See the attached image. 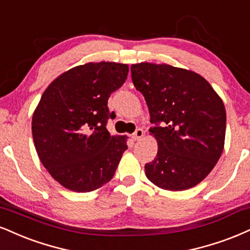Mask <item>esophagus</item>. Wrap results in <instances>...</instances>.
Instances as JSON below:
<instances>
[{
  "instance_id": "1",
  "label": "esophagus",
  "mask_w": 250,
  "mask_h": 250,
  "mask_svg": "<svg viewBox=\"0 0 250 250\" xmlns=\"http://www.w3.org/2000/svg\"><path fill=\"white\" fill-rule=\"evenodd\" d=\"M143 135H144V131H143V129H141V128H138V129H136V131H135V133L133 134V140L134 141H138V140H141V138L143 137Z\"/></svg>"
}]
</instances>
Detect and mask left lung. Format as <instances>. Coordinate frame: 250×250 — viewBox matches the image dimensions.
<instances>
[{
	"instance_id": "1",
	"label": "left lung",
	"mask_w": 250,
	"mask_h": 250,
	"mask_svg": "<svg viewBox=\"0 0 250 250\" xmlns=\"http://www.w3.org/2000/svg\"><path fill=\"white\" fill-rule=\"evenodd\" d=\"M131 79L156 125L149 131L158 151L144 167L146 178L169 191L199 184L224 150L226 109L221 98L200 74L167 64H133Z\"/></svg>"
}]
</instances>
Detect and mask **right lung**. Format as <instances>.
<instances>
[{
    "mask_svg": "<svg viewBox=\"0 0 250 250\" xmlns=\"http://www.w3.org/2000/svg\"><path fill=\"white\" fill-rule=\"evenodd\" d=\"M127 64L87 62L64 72L45 89L32 115L38 157L60 185L91 192L113 178L128 149L127 136L106 125L108 98L127 79Z\"/></svg>",
    "mask_w": 250,
    "mask_h": 250,
    "instance_id": "1",
    "label": "right lung"
}]
</instances>
